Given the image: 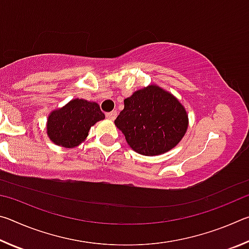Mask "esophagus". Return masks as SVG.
<instances>
[{"mask_svg":"<svg viewBox=\"0 0 249 249\" xmlns=\"http://www.w3.org/2000/svg\"><path fill=\"white\" fill-rule=\"evenodd\" d=\"M105 116H107L108 120L114 121L116 119V116H117V113H116V111H112V112H109V113H107V114H105Z\"/></svg>","mask_w":249,"mask_h":249,"instance_id":"1","label":"esophagus"}]
</instances>
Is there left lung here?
Returning a JSON list of instances; mask_svg holds the SVG:
<instances>
[{"instance_id":"8db88e82","label":"left lung","mask_w":249,"mask_h":249,"mask_svg":"<svg viewBox=\"0 0 249 249\" xmlns=\"http://www.w3.org/2000/svg\"><path fill=\"white\" fill-rule=\"evenodd\" d=\"M114 123L134 151L157 156L179 144L187 133L189 117L174 94L150 84L124 100V109Z\"/></svg>"}]
</instances>
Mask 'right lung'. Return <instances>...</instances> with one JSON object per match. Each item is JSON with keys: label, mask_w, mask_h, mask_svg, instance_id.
<instances>
[{"label": "right lung", "mask_w": 249, "mask_h": 249, "mask_svg": "<svg viewBox=\"0 0 249 249\" xmlns=\"http://www.w3.org/2000/svg\"><path fill=\"white\" fill-rule=\"evenodd\" d=\"M104 119L96 102L73 99L49 113L46 132L54 145L74 148L87 140L92 126Z\"/></svg>", "instance_id": "add662e5"}]
</instances>
